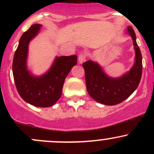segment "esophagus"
<instances>
[{
    "instance_id": "1",
    "label": "esophagus",
    "mask_w": 154,
    "mask_h": 154,
    "mask_svg": "<svg viewBox=\"0 0 154 154\" xmlns=\"http://www.w3.org/2000/svg\"><path fill=\"white\" fill-rule=\"evenodd\" d=\"M86 54H80V55H79V57H78V62L80 63V64H81V63H83V62L86 60Z\"/></svg>"
}]
</instances>
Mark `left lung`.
Here are the masks:
<instances>
[{
  "mask_svg": "<svg viewBox=\"0 0 154 154\" xmlns=\"http://www.w3.org/2000/svg\"><path fill=\"white\" fill-rule=\"evenodd\" d=\"M127 32L133 39L136 57L133 66L123 76L118 78L109 77L98 63L91 60L83 63L88 94L102 104L112 106L122 103L133 94L140 83L142 74V54L136 43L133 27H127Z\"/></svg>",
  "mask_w": 154,
  "mask_h": 154,
  "instance_id": "1",
  "label": "left lung"
}]
</instances>
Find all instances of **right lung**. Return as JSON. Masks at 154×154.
<instances>
[{
	"mask_svg": "<svg viewBox=\"0 0 154 154\" xmlns=\"http://www.w3.org/2000/svg\"><path fill=\"white\" fill-rule=\"evenodd\" d=\"M42 25L32 24L19 40L12 63L14 81L21 98L38 107H49L62 95L65 79L77 63V56L57 57L51 68L43 75L35 77L27 70L29 43L39 32Z\"/></svg>",
	"mask_w": 154,
	"mask_h": 154,
	"instance_id": "1",
	"label": "right lung"
}]
</instances>
